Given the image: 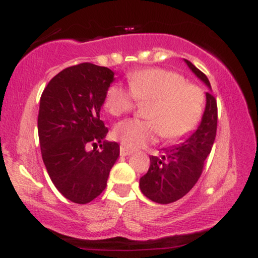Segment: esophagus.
I'll return each instance as SVG.
<instances>
[{"label":"esophagus","mask_w":258,"mask_h":258,"mask_svg":"<svg viewBox=\"0 0 258 258\" xmlns=\"http://www.w3.org/2000/svg\"><path fill=\"white\" fill-rule=\"evenodd\" d=\"M133 152L132 150H130V149H127V148H125V147H121L120 148V154L122 156H127V155H131Z\"/></svg>","instance_id":"34e87169"}]
</instances>
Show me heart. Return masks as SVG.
<instances>
[{
  "label": "heart",
  "instance_id": "heart-1",
  "mask_svg": "<svg viewBox=\"0 0 258 258\" xmlns=\"http://www.w3.org/2000/svg\"><path fill=\"white\" fill-rule=\"evenodd\" d=\"M127 81L130 91L119 84L106 91L104 108L109 114H126L135 106V99L152 102L147 111L150 120H123L112 130L127 149L147 146L162 135L168 141H179L198 126L204 111L203 91L186 84L180 74L153 68L131 73Z\"/></svg>",
  "mask_w": 258,
  "mask_h": 258
}]
</instances>
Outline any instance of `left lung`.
<instances>
[{
    "label": "left lung",
    "instance_id": "left-lung-1",
    "mask_svg": "<svg viewBox=\"0 0 258 258\" xmlns=\"http://www.w3.org/2000/svg\"><path fill=\"white\" fill-rule=\"evenodd\" d=\"M184 61L210 91L206 92L205 110L197 130L177 146L164 148L159 156H150L149 170L139 179L142 193L158 204L177 201L193 188L216 138L217 103L211 93V85L205 74L186 59Z\"/></svg>",
    "mask_w": 258,
    "mask_h": 258
}]
</instances>
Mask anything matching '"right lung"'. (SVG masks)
I'll use <instances>...</instances> for the list:
<instances>
[{
	"label": "right lung",
	"mask_w": 258,
	"mask_h": 258,
	"mask_svg": "<svg viewBox=\"0 0 258 258\" xmlns=\"http://www.w3.org/2000/svg\"><path fill=\"white\" fill-rule=\"evenodd\" d=\"M114 75L105 67L74 65L57 74L41 96L43 164L55 188L73 203L87 204L100 195L120 155L119 144L105 141L108 128L99 117ZM97 144L100 151L87 149Z\"/></svg>",
	"instance_id": "obj_1"
}]
</instances>
